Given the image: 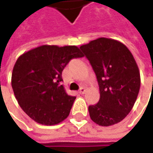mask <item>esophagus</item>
Wrapping results in <instances>:
<instances>
[{
  "label": "esophagus",
  "instance_id": "1",
  "mask_svg": "<svg viewBox=\"0 0 153 153\" xmlns=\"http://www.w3.org/2000/svg\"><path fill=\"white\" fill-rule=\"evenodd\" d=\"M86 92V89L84 88H81L79 89V91H78V93L79 94H85Z\"/></svg>",
  "mask_w": 153,
  "mask_h": 153
}]
</instances>
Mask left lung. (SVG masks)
Wrapping results in <instances>:
<instances>
[{
	"label": "left lung",
	"instance_id": "1",
	"mask_svg": "<svg viewBox=\"0 0 153 153\" xmlns=\"http://www.w3.org/2000/svg\"><path fill=\"white\" fill-rule=\"evenodd\" d=\"M80 49L97 77L100 100L88 106L90 118L100 126H111L126 117L140 88L138 65L131 52L114 39L100 37Z\"/></svg>",
	"mask_w": 153,
	"mask_h": 153
}]
</instances>
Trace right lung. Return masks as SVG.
<instances>
[{"mask_svg":"<svg viewBox=\"0 0 153 153\" xmlns=\"http://www.w3.org/2000/svg\"><path fill=\"white\" fill-rule=\"evenodd\" d=\"M83 56L76 46L42 45L19 57L12 87L19 105L31 119L55 125L69 116L76 97L60 84L62 71L71 59Z\"/></svg>","mask_w":153,"mask_h":153,"instance_id":"right-lung-1","label":"right lung"}]
</instances>
